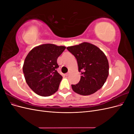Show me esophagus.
<instances>
[{
	"instance_id": "1",
	"label": "esophagus",
	"mask_w": 134,
	"mask_h": 134,
	"mask_svg": "<svg viewBox=\"0 0 134 134\" xmlns=\"http://www.w3.org/2000/svg\"><path fill=\"white\" fill-rule=\"evenodd\" d=\"M69 74H70V72H68V73H66V74H65V75H66V76H68L69 75Z\"/></svg>"
}]
</instances>
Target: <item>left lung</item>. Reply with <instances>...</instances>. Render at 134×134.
<instances>
[{
  "label": "left lung",
  "mask_w": 134,
  "mask_h": 134,
  "mask_svg": "<svg viewBox=\"0 0 134 134\" xmlns=\"http://www.w3.org/2000/svg\"><path fill=\"white\" fill-rule=\"evenodd\" d=\"M76 58L80 80L72 85L73 91L82 96L93 94L103 87L109 74V64L104 52L93 44L84 42L67 47Z\"/></svg>",
  "instance_id": "8db88e82"
}]
</instances>
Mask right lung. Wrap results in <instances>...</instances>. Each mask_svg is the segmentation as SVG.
I'll list each match as a JSON object with an SVG mask.
<instances>
[{
    "instance_id": "1",
    "label": "right lung",
    "mask_w": 134,
    "mask_h": 134,
    "mask_svg": "<svg viewBox=\"0 0 134 134\" xmlns=\"http://www.w3.org/2000/svg\"><path fill=\"white\" fill-rule=\"evenodd\" d=\"M65 46L45 43L36 46L27 55L23 65L26 82L36 94L47 97L57 92L63 76L56 70L57 59Z\"/></svg>"
}]
</instances>
